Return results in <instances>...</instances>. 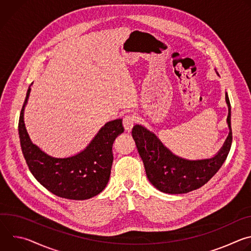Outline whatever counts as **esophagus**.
<instances>
[{
	"instance_id": "esophagus-1",
	"label": "esophagus",
	"mask_w": 251,
	"mask_h": 251,
	"mask_svg": "<svg viewBox=\"0 0 251 251\" xmlns=\"http://www.w3.org/2000/svg\"><path fill=\"white\" fill-rule=\"evenodd\" d=\"M136 122V117L134 114H128L123 118V126L125 131L130 132L134 126V123Z\"/></svg>"
}]
</instances>
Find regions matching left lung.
Listing matches in <instances>:
<instances>
[{"instance_id":"1","label":"left lung","mask_w":251,"mask_h":251,"mask_svg":"<svg viewBox=\"0 0 251 251\" xmlns=\"http://www.w3.org/2000/svg\"><path fill=\"white\" fill-rule=\"evenodd\" d=\"M226 101L228 107L226 122L229 133L222 149L209 159L188 160L178 157L173 154L153 132L141 125L133 127L132 136L144 163L147 177L156 189L172 195L187 194L202 187L221 169L232 142L230 103L227 93H226Z\"/></svg>"}]
</instances>
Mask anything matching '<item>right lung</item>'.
Here are the masks:
<instances>
[{
	"label": "right lung",
	"instance_id": "1",
	"mask_svg": "<svg viewBox=\"0 0 251 251\" xmlns=\"http://www.w3.org/2000/svg\"><path fill=\"white\" fill-rule=\"evenodd\" d=\"M29 92L28 87L20 115L19 135L30 173L48 191L63 199L82 201L100 194L110 177L113 142L124 132L122 119L107 122L80 153L68 158H54L32 144L26 132L24 111Z\"/></svg>",
	"mask_w": 251,
	"mask_h": 251
}]
</instances>
